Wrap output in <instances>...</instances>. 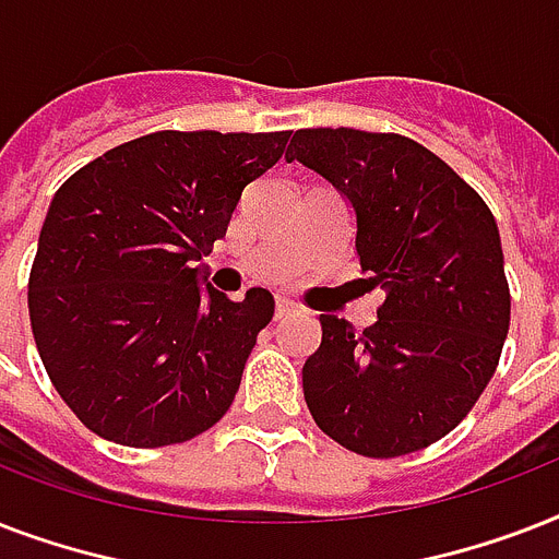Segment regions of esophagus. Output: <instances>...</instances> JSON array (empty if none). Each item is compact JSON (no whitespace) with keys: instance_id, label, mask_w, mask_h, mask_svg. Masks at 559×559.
I'll return each mask as SVG.
<instances>
[{"instance_id":"1","label":"esophagus","mask_w":559,"mask_h":559,"mask_svg":"<svg viewBox=\"0 0 559 559\" xmlns=\"http://www.w3.org/2000/svg\"><path fill=\"white\" fill-rule=\"evenodd\" d=\"M298 313V307L293 305V301H289V298H278V301H275V319H289V316H296Z\"/></svg>"}]
</instances>
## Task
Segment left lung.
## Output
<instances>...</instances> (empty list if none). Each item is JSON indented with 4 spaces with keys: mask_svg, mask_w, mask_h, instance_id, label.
I'll return each instance as SVG.
<instances>
[{
    "mask_svg": "<svg viewBox=\"0 0 559 559\" xmlns=\"http://www.w3.org/2000/svg\"><path fill=\"white\" fill-rule=\"evenodd\" d=\"M293 159L350 202L359 263L385 289L362 333L319 316L322 345L301 368L307 408L368 459L424 450L467 417L502 357L511 289L493 214L406 135L296 130Z\"/></svg>",
    "mask_w": 559,
    "mask_h": 559,
    "instance_id": "8db88e82",
    "label": "left lung"
}]
</instances>
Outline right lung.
<instances>
[{
	"mask_svg": "<svg viewBox=\"0 0 559 559\" xmlns=\"http://www.w3.org/2000/svg\"><path fill=\"white\" fill-rule=\"evenodd\" d=\"M289 130H159L57 188L28 278L39 359L78 420L124 447L197 438L226 415L275 313L200 281L240 193L284 156Z\"/></svg>",
	"mask_w": 559,
	"mask_h": 559,
	"instance_id": "1",
	"label": "right lung"
}]
</instances>
